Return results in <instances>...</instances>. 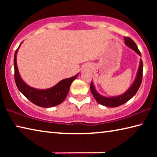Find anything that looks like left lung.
<instances>
[{"mask_svg": "<svg viewBox=\"0 0 157 157\" xmlns=\"http://www.w3.org/2000/svg\"><path fill=\"white\" fill-rule=\"evenodd\" d=\"M124 43L127 46L129 47L130 48H132L133 50H134L138 55L141 56L140 55V52L139 51V48L136 46V44H135V42L132 40L131 38L127 36H124ZM142 78H143V62L140 59V65L139 69H138V72L136 74V79L134 82V83L130 86V88L127 90V91L124 93L123 94H122L119 96L116 97H105L102 95H100L95 90L94 83L91 82V85H90V89L93 95L95 98V100L99 103V104L106 106V107H119L122 105H123L124 103L127 102L129 100L134 96V95L136 94L138 90H139V87L141 84L142 82Z\"/></svg>", "mask_w": 157, "mask_h": 157, "instance_id": "1", "label": "left lung"}]
</instances>
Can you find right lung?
Wrapping results in <instances>:
<instances>
[{"mask_svg":"<svg viewBox=\"0 0 157 157\" xmlns=\"http://www.w3.org/2000/svg\"><path fill=\"white\" fill-rule=\"evenodd\" d=\"M18 49V48L16 50L14 54V79L18 90L30 102L39 107L48 108L55 107V106L61 104L67 96L71 84L78 77V74L72 78L62 79V81L58 82L55 86L48 89L40 90L33 88L23 81L19 75V73H18L17 64V54Z\"/></svg>","mask_w":157,"mask_h":157,"instance_id":"right-lung-1","label":"right lung"}]
</instances>
